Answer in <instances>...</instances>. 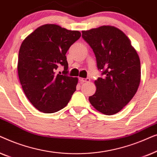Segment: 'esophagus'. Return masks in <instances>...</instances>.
Returning <instances> with one entry per match:
<instances>
[{
	"label": "esophagus",
	"mask_w": 157,
	"mask_h": 157,
	"mask_svg": "<svg viewBox=\"0 0 157 157\" xmlns=\"http://www.w3.org/2000/svg\"><path fill=\"white\" fill-rule=\"evenodd\" d=\"M79 81H81V83H85V82H90V78H79Z\"/></svg>",
	"instance_id": "1"
}]
</instances>
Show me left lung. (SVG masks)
Returning <instances> with one entry per match:
<instances>
[{"label": "left lung", "instance_id": "left-lung-1", "mask_svg": "<svg viewBox=\"0 0 157 157\" xmlns=\"http://www.w3.org/2000/svg\"><path fill=\"white\" fill-rule=\"evenodd\" d=\"M95 54L103 78L94 81L96 90L91 104L105 115L119 112L136 93L141 81L140 59L129 38L112 25L82 31Z\"/></svg>", "mask_w": 157, "mask_h": 157}]
</instances>
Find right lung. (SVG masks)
<instances>
[{"instance_id": "add662e5", "label": "right lung", "mask_w": 157, "mask_h": 157, "mask_svg": "<svg viewBox=\"0 0 157 157\" xmlns=\"http://www.w3.org/2000/svg\"><path fill=\"white\" fill-rule=\"evenodd\" d=\"M81 37L56 24L36 29L21 44L18 74L23 92L38 111L55 113L63 109L76 91L78 78L68 76L66 53ZM63 66V74L57 68Z\"/></svg>"}]
</instances>
